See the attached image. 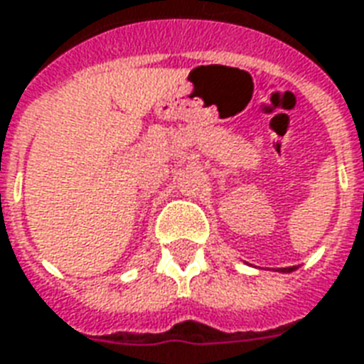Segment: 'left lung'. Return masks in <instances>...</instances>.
<instances>
[{"label":"left lung","instance_id":"1","mask_svg":"<svg viewBox=\"0 0 364 364\" xmlns=\"http://www.w3.org/2000/svg\"><path fill=\"white\" fill-rule=\"evenodd\" d=\"M282 273H290V271H294V267H284V269H281Z\"/></svg>","mask_w":364,"mask_h":364}]
</instances>
